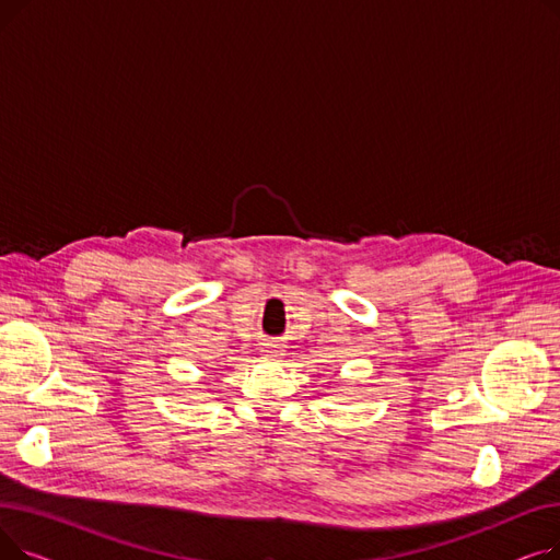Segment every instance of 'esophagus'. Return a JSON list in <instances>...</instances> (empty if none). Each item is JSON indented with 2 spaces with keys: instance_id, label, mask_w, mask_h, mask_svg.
<instances>
[{
  "instance_id": "1",
  "label": "esophagus",
  "mask_w": 560,
  "mask_h": 560,
  "mask_svg": "<svg viewBox=\"0 0 560 560\" xmlns=\"http://www.w3.org/2000/svg\"><path fill=\"white\" fill-rule=\"evenodd\" d=\"M262 357L265 359H277V357H281V349L277 345H268L262 349Z\"/></svg>"
}]
</instances>
